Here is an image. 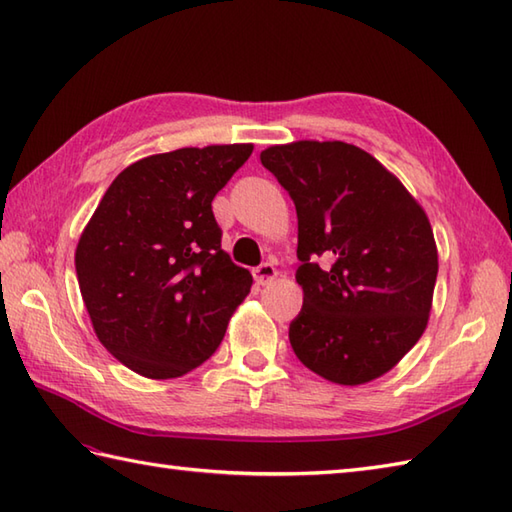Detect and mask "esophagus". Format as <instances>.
I'll return each mask as SVG.
<instances>
[{
	"instance_id": "1",
	"label": "esophagus",
	"mask_w": 512,
	"mask_h": 512,
	"mask_svg": "<svg viewBox=\"0 0 512 512\" xmlns=\"http://www.w3.org/2000/svg\"><path fill=\"white\" fill-rule=\"evenodd\" d=\"M253 277L257 281V286H270L277 279V268L270 262L259 264L257 268H253Z\"/></svg>"
}]
</instances>
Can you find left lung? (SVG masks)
<instances>
[{"instance_id": "left-lung-1", "label": "left lung", "mask_w": 512, "mask_h": 512, "mask_svg": "<svg viewBox=\"0 0 512 512\" xmlns=\"http://www.w3.org/2000/svg\"><path fill=\"white\" fill-rule=\"evenodd\" d=\"M259 158L299 220L292 350L332 383L383 376L429 321L438 248L427 213L374 156L341 140L275 145ZM319 256L333 264L321 269Z\"/></svg>"}]
</instances>
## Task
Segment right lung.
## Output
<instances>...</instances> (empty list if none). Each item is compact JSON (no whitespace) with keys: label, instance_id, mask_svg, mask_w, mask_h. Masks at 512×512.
Instances as JSON below:
<instances>
[{"label":"right lung","instance_id":"add662e5","mask_svg":"<svg viewBox=\"0 0 512 512\" xmlns=\"http://www.w3.org/2000/svg\"><path fill=\"white\" fill-rule=\"evenodd\" d=\"M253 145L184 147L118 173L76 246L103 347L145 378H178L220 347L253 277L222 250L211 202Z\"/></svg>","mask_w":512,"mask_h":512}]
</instances>
